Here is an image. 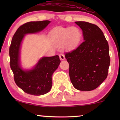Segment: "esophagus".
<instances>
[{
    "label": "esophagus",
    "mask_w": 120,
    "mask_h": 120,
    "mask_svg": "<svg viewBox=\"0 0 120 120\" xmlns=\"http://www.w3.org/2000/svg\"><path fill=\"white\" fill-rule=\"evenodd\" d=\"M59 56H60V60H65V56L63 54H60V55H59Z\"/></svg>",
    "instance_id": "esophagus-1"
}]
</instances>
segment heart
<instances>
[{"mask_svg":"<svg viewBox=\"0 0 120 120\" xmlns=\"http://www.w3.org/2000/svg\"><path fill=\"white\" fill-rule=\"evenodd\" d=\"M51 37L56 44L61 45L65 43L69 48H74L81 42L82 33L78 27H58L52 31Z\"/></svg>","mask_w":120,"mask_h":120,"instance_id":"1","label":"heart"}]
</instances>
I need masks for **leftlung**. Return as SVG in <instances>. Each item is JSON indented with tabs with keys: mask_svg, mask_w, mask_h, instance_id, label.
<instances>
[{
	"mask_svg": "<svg viewBox=\"0 0 120 120\" xmlns=\"http://www.w3.org/2000/svg\"><path fill=\"white\" fill-rule=\"evenodd\" d=\"M83 32L84 41L76 49L65 53L69 64L72 84L80 91L96 89L105 80L110 63L108 42L96 24L75 22Z\"/></svg>",
	"mask_w": 120,
	"mask_h": 120,
	"instance_id": "1",
	"label": "left lung"
}]
</instances>
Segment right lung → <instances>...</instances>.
Instances as JSON below:
<instances>
[{
	"label": "right lung",
	"instance_id": "right-lung-1",
	"mask_svg": "<svg viewBox=\"0 0 120 120\" xmlns=\"http://www.w3.org/2000/svg\"><path fill=\"white\" fill-rule=\"evenodd\" d=\"M50 21H34L21 26L13 36L9 48L10 65L16 85L28 94L40 96L50 91L52 76L60 63L58 55L42 57L32 70H24L19 64V50L24 35L40 32L50 23Z\"/></svg>",
	"mask_w": 120,
	"mask_h": 120
}]
</instances>
